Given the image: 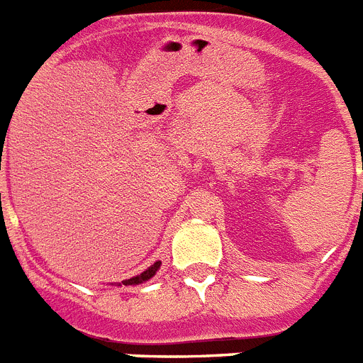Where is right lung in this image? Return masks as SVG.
<instances>
[{"mask_svg": "<svg viewBox=\"0 0 363 363\" xmlns=\"http://www.w3.org/2000/svg\"><path fill=\"white\" fill-rule=\"evenodd\" d=\"M160 265H162V262H156V264L150 265L149 269H145L142 274H138V277H133V278H129V280L121 281V285H140V284H143V281H149L150 278H152L154 274L158 272Z\"/></svg>", "mask_w": 363, "mask_h": 363, "instance_id": "add662e5", "label": "right lung"}]
</instances>
